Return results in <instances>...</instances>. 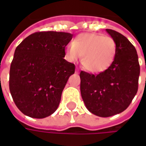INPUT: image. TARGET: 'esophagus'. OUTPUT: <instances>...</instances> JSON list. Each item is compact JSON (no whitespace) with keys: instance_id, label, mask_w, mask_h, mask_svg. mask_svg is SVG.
<instances>
[{"instance_id":"esophagus-1","label":"esophagus","mask_w":146,"mask_h":146,"mask_svg":"<svg viewBox=\"0 0 146 146\" xmlns=\"http://www.w3.org/2000/svg\"><path fill=\"white\" fill-rule=\"evenodd\" d=\"M76 73H80V70L78 69V68H76Z\"/></svg>"}]
</instances>
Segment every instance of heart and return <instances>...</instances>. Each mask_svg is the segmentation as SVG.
I'll use <instances>...</instances> for the list:
<instances>
[{"mask_svg":"<svg viewBox=\"0 0 146 146\" xmlns=\"http://www.w3.org/2000/svg\"><path fill=\"white\" fill-rule=\"evenodd\" d=\"M116 52V42L112 37L95 33H80L66 48V54L70 62H76L82 56L84 67L95 73L110 68Z\"/></svg>","mask_w":146,"mask_h":146,"instance_id":"1","label":"heart"}]
</instances>
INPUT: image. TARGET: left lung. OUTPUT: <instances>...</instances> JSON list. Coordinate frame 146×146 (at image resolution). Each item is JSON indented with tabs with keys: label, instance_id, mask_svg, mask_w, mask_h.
Masks as SVG:
<instances>
[{
	"label": "left lung",
	"instance_id": "left-lung-1",
	"mask_svg": "<svg viewBox=\"0 0 146 146\" xmlns=\"http://www.w3.org/2000/svg\"><path fill=\"white\" fill-rule=\"evenodd\" d=\"M106 32L116 42L115 59L98 75L81 71L80 93L87 109L101 117H109L128 107L138 92L140 66L136 49L127 37L115 30Z\"/></svg>",
	"mask_w": 146,
	"mask_h": 146
}]
</instances>
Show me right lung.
Listing matches in <instances>:
<instances>
[{
	"label": "right lung",
	"mask_w": 146,
	"mask_h": 146,
	"mask_svg": "<svg viewBox=\"0 0 146 146\" xmlns=\"http://www.w3.org/2000/svg\"><path fill=\"white\" fill-rule=\"evenodd\" d=\"M73 34L36 32L15 49L9 73V89L22 113L42 119L55 112L75 65L64 59Z\"/></svg>",
	"instance_id": "obj_1"
}]
</instances>
